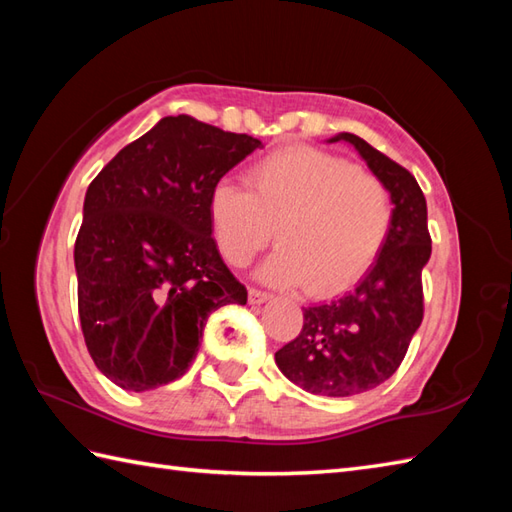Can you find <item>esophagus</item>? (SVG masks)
Instances as JSON below:
<instances>
[{
	"label": "esophagus",
	"instance_id": "1",
	"mask_svg": "<svg viewBox=\"0 0 512 512\" xmlns=\"http://www.w3.org/2000/svg\"><path fill=\"white\" fill-rule=\"evenodd\" d=\"M270 299H273V295H270V292H266V290H259V288H250L248 290V303H250V306H262V303H266Z\"/></svg>",
	"mask_w": 512,
	"mask_h": 512
}]
</instances>
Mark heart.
<instances>
[{
	"instance_id": "b5f03b06",
	"label": "heart",
	"mask_w": 512,
	"mask_h": 512,
	"mask_svg": "<svg viewBox=\"0 0 512 512\" xmlns=\"http://www.w3.org/2000/svg\"><path fill=\"white\" fill-rule=\"evenodd\" d=\"M209 220L226 262L246 266L273 242L262 277L334 297L354 286L383 253L394 226L387 184L350 160L314 147H286L246 171V189L215 184Z\"/></svg>"
}]
</instances>
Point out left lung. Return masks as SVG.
I'll return each instance as SVG.
<instances>
[{
  "mask_svg": "<svg viewBox=\"0 0 512 512\" xmlns=\"http://www.w3.org/2000/svg\"><path fill=\"white\" fill-rule=\"evenodd\" d=\"M387 184L394 200V226L383 253L352 292L303 308L297 339L275 354V363L292 383L310 394L345 398L394 376L424 314L422 268L431 257L427 200L416 178L380 154L363 138L339 134Z\"/></svg>",
  "mask_w": 512,
  "mask_h": 512,
  "instance_id": "1",
  "label": "left lung"
}]
</instances>
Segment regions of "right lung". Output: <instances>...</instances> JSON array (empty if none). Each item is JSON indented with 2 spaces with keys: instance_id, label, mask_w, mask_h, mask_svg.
<instances>
[{
  "instance_id": "right-lung-1",
  "label": "right lung",
  "mask_w": 512,
  "mask_h": 512,
  "mask_svg": "<svg viewBox=\"0 0 512 512\" xmlns=\"http://www.w3.org/2000/svg\"><path fill=\"white\" fill-rule=\"evenodd\" d=\"M259 147L248 134L165 116L92 180L74 244L79 319L114 385L147 391L180 378L209 314L246 303L211 235L209 195Z\"/></svg>"
}]
</instances>
